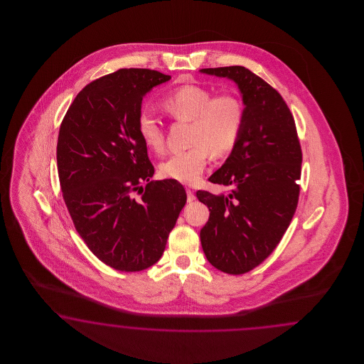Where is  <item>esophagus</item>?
Returning <instances> with one entry per match:
<instances>
[{
    "label": "esophagus",
    "instance_id": "esophagus-1",
    "mask_svg": "<svg viewBox=\"0 0 364 364\" xmlns=\"http://www.w3.org/2000/svg\"><path fill=\"white\" fill-rule=\"evenodd\" d=\"M188 203H192L195 200V192L192 189H187Z\"/></svg>",
    "mask_w": 364,
    "mask_h": 364
}]
</instances>
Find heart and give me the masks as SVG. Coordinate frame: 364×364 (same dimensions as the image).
<instances>
[{
  "mask_svg": "<svg viewBox=\"0 0 364 364\" xmlns=\"http://www.w3.org/2000/svg\"><path fill=\"white\" fill-rule=\"evenodd\" d=\"M161 107L171 117L191 122L189 144L192 146L169 156L160 164V173L180 183L195 184L205 171L210 152L216 157L225 156L237 141L244 122L242 101L233 95L213 96L210 89L188 84L166 95ZM136 127L141 141L149 149L163 151L161 122L151 110L139 113Z\"/></svg>",
  "mask_w": 364,
  "mask_h": 364,
  "instance_id": "heart-1",
  "label": "heart"
}]
</instances>
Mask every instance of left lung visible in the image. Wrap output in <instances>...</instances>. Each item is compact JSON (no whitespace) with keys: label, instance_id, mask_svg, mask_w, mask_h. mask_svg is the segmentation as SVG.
I'll list each match as a JSON object with an SVG mask.
<instances>
[{"label":"left lung","instance_id":"1","mask_svg":"<svg viewBox=\"0 0 364 364\" xmlns=\"http://www.w3.org/2000/svg\"><path fill=\"white\" fill-rule=\"evenodd\" d=\"M200 72L233 81L244 105L240 136L210 177L230 192H196L210 208V219L200 231L207 260L225 274L242 275L272 254L294 218L301 149L286 101L264 80L244 66Z\"/></svg>","mask_w":364,"mask_h":364}]
</instances>
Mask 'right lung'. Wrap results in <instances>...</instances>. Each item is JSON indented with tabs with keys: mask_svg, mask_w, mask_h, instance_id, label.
I'll use <instances>...</instances> for the list:
<instances>
[{
	"mask_svg": "<svg viewBox=\"0 0 364 364\" xmlns=\"http://www.w3.org/2000/svg\"><path fill=\"white\" fill-rule=\"evenodd\" d=\"M169 80L151 69L107 75L78 93L60 127L57 166L66 208L89 250L122 272L160 260L187 203L176 180L151 181L154 168L136 127L145 95Z\"/></svg>",
	"mask_w": 364,
	"mask_h": 364,
	"instance_id": "obj_1",
	"label": "right lung"
}]
</instances>
